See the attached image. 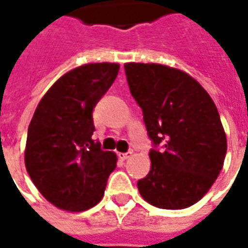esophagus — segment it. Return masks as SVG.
Returning a JSON list of instances; mask_svg holds the SVG:
<instances>
[{"mask_svg": "<svg viewBox=\"0 0 248 248\" xmlns=\"http://www.w3.org/2000/svg\"><path fill=\"white\" fill-rule=\"evenodd\" d=\"M131 154H133V153H119L118 156H119V159L126 161V159H129L130 156H131Z\"/></svg>", "mask_w": 248, "mask_h": 248, "instance_id": "obj_1", "label": "esophagus"}]
</instances>
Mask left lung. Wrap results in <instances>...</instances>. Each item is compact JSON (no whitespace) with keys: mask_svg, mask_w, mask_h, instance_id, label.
Masks as SVG:
<instances>
[{"mask_svg":"<svg viewBox=\"0 0 248 248\" xmlns=\"http://www.w3.org/2000/svg\"><path fill=\"white\" fill-rule=\"evenodd\" d=\"M124 71L147 134L162 146L149 153L150 171L138 181L140 194L155 207H190L223 167L227 138L218 108L202 85L179 69L127 62Z\"/></svg>","mask_w":248,"mask_h":248,"instance_id":"left-lung-1","label":"left lung"}]
</instances>
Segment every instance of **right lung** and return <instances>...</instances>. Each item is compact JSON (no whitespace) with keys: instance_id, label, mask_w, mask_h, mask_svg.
Wrapping results in <instances>:
<instances>
[{"instance_id":"1","label":"right lung","mask_w":248,"mask_h":248,"mask_svg":"<svg viewBox=\"0 0 248 248\" xmlns=\"http://www.w3.org/2000/svg\"><path fill=\"white\" fill-rule=\"evenodd\" d=\"M118 71L111 62L71 69L46 92L30 121L25 166L38 191L61 210L94 207L117 167V155L93 140V110Z\"/></svg>"}]
</instances>
